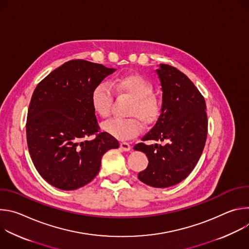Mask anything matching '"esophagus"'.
I'll list each match as a JSON object with an SVG mask.
<instances>
[{"mask_svg": "<svg viewBox=\"0 0 249 249\" xmlns=\"http://www.w3.org/2000/svg\"><path fill=\"white\" fill-rule=\"evenodd\" d=\"M120 149L124 152H128L131 150V146L129 143H126V142H122V143H120Z\"/></svg>", "mask_w": 249, "mask_h": 249, "instance_id": "obj_1", "label": "esophagus"}]
</instances>
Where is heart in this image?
Masks as SVG:
<instances>
[{
	"instance_id": "obj_1",
	"label": "heart",
	"mask_w": 249,
	"mask_h": 249,
	"mask_svg": "<svg viewBox=\"0 0 249 249\" xmlns=\"http://www.w3.org/2000/svg\"><path fill=\"white\" fill-rule=\"evenodd\" d=\"M112 86L119 93L132 98L127 115L128 118H113L102 124V130L119 140H127L137 136L142 130L141 120L144 124L153 123L159 116L160 106L152 95V85L142 76L126 74L117 77ZM113 101V91L106 83L97 84L91 90L90 102L93 110L103 118L108 117Z\"/></svg>"
}]
</instances>
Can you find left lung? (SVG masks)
Returning <instances> with one entry per match:
<instances>
[{
	"instance_id": "obj_1",
	"label": "left lung",
	"mask_w": 249,
	"mask_h": 249,
	"mask_svg": "<svg viewBox=\"0 0 249 249\" xmlns=\"http://www.w3.org/2000/svg\"><path fill=\"white\" fill-rule=\"evenodd\" d=\"M162 103L160 115L142 141H164L161 145L137 144L149 164L138 178L147 185L166 188L181 182L197 164L205 147L208 119L206 102L194 84L180 71L165 64L156 70Z\"/></svg>"
}]
</instances>
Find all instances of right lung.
Here are the masks:
<instances>
[{
	"label": "right lung",
	"mask_w": 249,
	"mask_h": 249,
	"mask_svg": "<svg viewBox=\"0 0 249 249\" xmlns=\"http://www.w3.org/2000/svg\"><path fill=\"white\" fill-rule=\"evenodd\" d=\"M113 68L71 60L35 88L27 112L26 139L35 168L52 186L75 190L97 175L102 156L119 148L118 141L98 133L91 106L92 89ZM92 134L96 137L89 139Z\"/></svg>",
	"instance_id": "right-lung-1"
}]
</instances>
